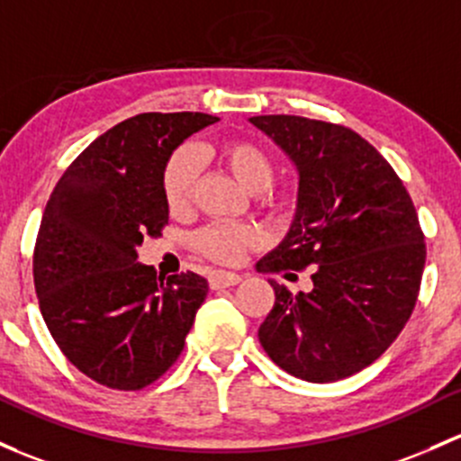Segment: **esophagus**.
I'll return each mask as SVG.
<instances>
[{"mask_svg":"<svg viewBox=\"0 0 461 461\" xmlns=\"http://www.w3.org/2000/svg\"><path fill=\"white\" fill-rule=\"evenodd\" d=\"M240 276L239 274H231V271H212L210 274V285L214 289L218 287H234V285L240 283Z\"/></svg>","mask_w":461,"mask_h":461,"instance_id":"1","label":"esophagus"}]
</instances>
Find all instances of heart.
<instances>
[{
  "instance_id": "1",
  "label": "heart",
  "mask_w": 461,
  "mask_h": 461,
  "mask_svg": "<svg viewBox=\"0 0 461 461\" xmlns=\"http://www.w3.org/2000/svg\"><path fill=\"white\" fill-rule=\"evenodd\" d=\"M218 158L231 172V176L247 192L258 194L260 205L267 210H280L285 205V194L271 185L276 174L274 158L267 149L249 139H231L218 148ZM194 181H196V158L190 149H174L161 172V192L169 214H181L190 207ZM263 230L251 222H212L194 234L192 245L205 258L214 263L234 265L249 249L263 245Z\"/></svg>"
}]
</instances>
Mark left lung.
Wrapping results in <instances>:
<instances>
[{"instance_id":"8db88e82","label":"left lung","mask_w":461,"mask_h":461,"mask_svg":"<svg viewBox=\"0 0 461 461\" xmlns=\"http://www.w3.org/2000/svg\"><path fill=\"white\" fill-rule=\"evenodd\" d=\"M292 157L298 210L287 239L258 260L263 274L312 267V292L269 280L276 303L258 340L280 369L336 382L375 362L418 303L424 231L404 183L351 128L294 114L251 116Z\"/></svg>"}]
</instances>
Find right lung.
<instances>
[{
	"label": "right lung",
	"instance_id": "add662e5",
	"mask_svg": "<svg viewBox=\"0 0 461 461\" xmlns=\"http://www.w3.org/2000/svg\"><path fill=\"white\" fill-rule=\"evenodd\" d=\"M218 116L143 113L95 139L52 190L32 276L43 322L84 375L116 391L157 382L181 356L207 280H167L137 263L143 236L161 239V172L176 145Z\"/></svg>",
	"mask_w": 461,
	"mask_h": 461
}]
</instances>
